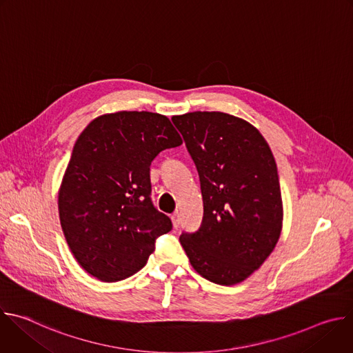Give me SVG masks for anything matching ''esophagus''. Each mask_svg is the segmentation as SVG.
Returning a JSON list of instances; mask_svg holds the SVG:
<instances>
[{"label": "esophagus", "instance_id": "1", "mask_svg": "<svg viewBox=\"0 0 353 353\" xmlns=\"http://www.w3.org/2000/svg\"><path fill=\"white\" fill-rule=\"evenodd\" d=\"M170 219H172V222H173V226H174V228H179V225H180V219H179V214H177V212H174V214H172V215H170Z\"/></svg>", "mask_w": 353, "mask_h": 353}]
</instances>
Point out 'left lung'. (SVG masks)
Returning <instances> with one entry per match:
<instances>
[{
	"label": "left lung",
	"mask_w": 353,
	"mask_h": 353,
	"mask_svg": "<svg viewBox=\"0 0 353 353\" xmlns=\"http://www.w3.org/2000/svg\"><path fill=\"white\" fill-rule=\"evenodd\" d=\"M196 166L204 218L180 243L192 268L218 285L247 279L274 251L283 205L276 163L261 132L222 112L173 116Z\"/></svg>",
	"instance_id": "left-lung-1"
}]
</instances>
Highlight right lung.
I'll use <instances>...</instances> for the list:
<instances>
[{"instance_id": "add662e5", "label": "right lung", "mask_w": 353, "mask_h": 353, "mask_svg": "<svg viewBox=\"0 0 353 353\" xmlns=\"http://www.w3.org/2000/svg\"><path fill=\"white\" fill-rule=\"evenodd\" d=\"M166 116L117 112L92 120L78 137L59 190L65 240L79 265L103 282L138 272L172 230L150 201L149 166L181 145Z\"/></svg>"}]
</instances>
